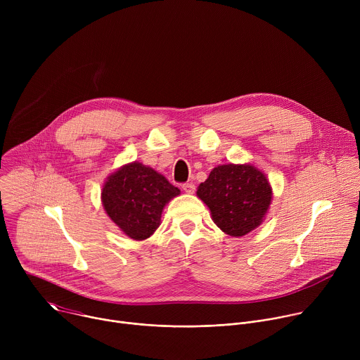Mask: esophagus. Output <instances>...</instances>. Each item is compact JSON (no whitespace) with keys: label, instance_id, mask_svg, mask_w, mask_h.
Masks as SVG:
<instances>
[{"label":"esophagus","instance_id":"1","mask_svg":"<svg viewBox=\"0 0 360 360\" xmlns=\"http://www.w3.org/2000/svg\"><path fill=\"white\" fill-rule=\"evenodd\" d=\"M182 189H184L185 193L192 195V193L195 192V185H193L192 182H188V184H184V185H182Z\"/></svg>","mask_w":360,"mask_h":360}]
</instances>
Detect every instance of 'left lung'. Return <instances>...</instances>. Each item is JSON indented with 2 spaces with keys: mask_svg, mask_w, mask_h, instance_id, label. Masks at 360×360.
Instances as JSON below:
<instances>
[{
  "mask_svg": "<svg viewBox=\"0 0 360 360\" xmlns=\"http://www.w3.org/2000/svg\"><path fill=\"white\" fill-rule=\"evenodd\" d=\"M272 195L266 175L249 162L215 167L196 191L215 225L233 238L252 232L265 221Z\"/></svg>",
  "mask_w": 360,
  "mask_h": 360,
  "instance_id": "left-lung-1",
  "label": "left lung"
}]
</instances>
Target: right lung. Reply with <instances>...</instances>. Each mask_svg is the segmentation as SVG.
I'll use <instances>...</instances> for the list:
<instances>
[{
	"label": "right lung",
	"mask_w": 360,
	"mask_h": 360,
	"mask_svg": "<svg viewBox=\"0 0 360 360\" xmlns=\"http://www.w3.org/2000/svg\"><path fill=\"white\" fill-rule=\"evenodd\" d=\"M181 191L153 168L138 161L110 174L101 200L110 219L134 240H143L161 225L165 205Z\"/></svg>",
	"instance_id": "obj_1"
}]
</instances>
